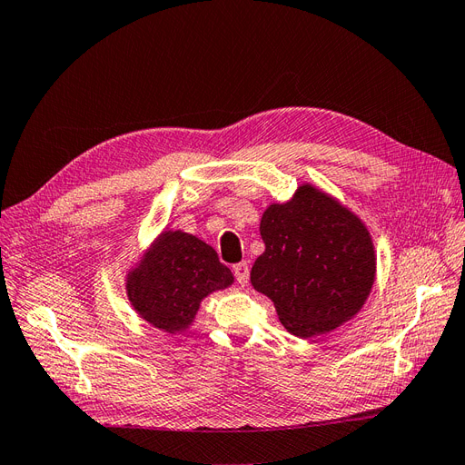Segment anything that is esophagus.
I'll list each match as a JSON object with an SVG mask.
<instances>
[{"label":"esophagus","instance_id":"esophagus-1","mask_svg":"<svg viewBox=\"0 0 465 465\" xmlns=\"http://www.w3.org/2000/svg\"><path fill=\"white\" fill-rule=\"evenodd\" d=\"M232 272H234V277H236L238 283H241V285L244 287V285L248 283V275H250V267H248V263H246V262H241V263L232 265Z\"/></svg>","mask_w":465,"mask_h":465}]
</instances>
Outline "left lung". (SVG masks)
Wrapping results in <instances>:
<instances>
[{"label": "left lung", "instance_id": "left-lung-1", "mask_svg": "<svg viewBox=\"0 0 465 465\" xmlns=\"http://www.w3.org/2000/svg\"><path fill=\"white\" fill-rule=\"evenodd\" d=\"M260 234L265 252L250 281L292 335L331 331L361 311L376 258L367 227L349 209L306 184L291 202L265 209Z\"/></svg>", "mask_w": 465, "mask_h": 465}]
</instances>
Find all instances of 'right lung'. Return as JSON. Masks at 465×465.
Segmentation results:
<instances>
[{"label": "right lung", "instance_id": "1", "mask_svg": "<svg viewBox=\"0 0 465 465\" xmlns=\"http://www.w3.org/2000/svg\"><path fill=\"white\" fill-rule=\"evenodd\" d=\"M232 281L209 244L188 232L164 231L128 275V299L154 328L176 333L190 326L203 297Z\"/></svg>", "mask_w": 465, "mask_h": 465}]
</instances>
